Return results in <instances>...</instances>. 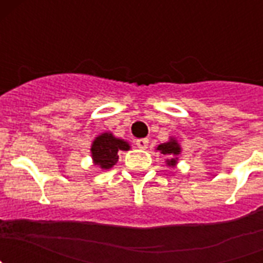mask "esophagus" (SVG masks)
<instances>
[{
    "instance_id": "1",
    "label": "esophagus",
    "mask_w": 263,
    "mask_h": 263,
    "mask_svg": "<svg viewBox=\"0 0 263 263\" xmlns=\"http://www.w3.org/2000/svg\"><path fill=\"white\" fill-rule=\"evenodd\" d=\"M136 145H137V147H139V148H142V150H145V148H147V146H148V139H147V138L137 139V141H136Z\"/></svg>"
}]
</instances>
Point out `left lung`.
<instances>
[{"instance_id":"obj_1","label":"left lung","mask_w":263,"mask_h":263,"mask_svg":"<svg viewBox=\"0 0 263 263\" xmlns=\"http://www.w3.org/2000/svg\"><path fill=\"white\" fill-rule=\"evenodd\" d=\"M157 150H159L160 154H163L167 157L166 166L175 167L178 164L179 155L182 154V147H180V145H179L178 141L174 137H170L167 142L158 145Z\"/></svg>"}]
</instances>
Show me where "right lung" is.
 <instances>
[{"label":"right lung","instance_id":"obj_1","mask_svg":"<svg viewBox=\"0 0 263 263\" xmlns=\"http://www.w3.org/2000/svg\"><path fill=\"white\" fill-rule=\"evenodd\" d=\"M129 148V142L125 139L117 138L110 132H105L93 139L90 146V157L95 166H99L101 170H109L117 163L118 153L127 152Z\"/></svg>","mask_w":263,"mask_h":263}]
</instances>
